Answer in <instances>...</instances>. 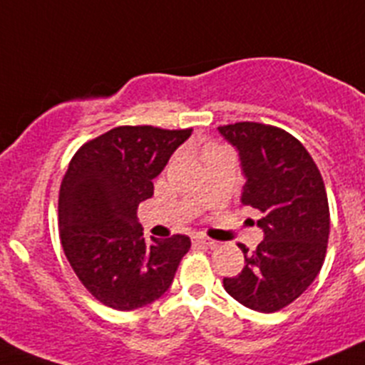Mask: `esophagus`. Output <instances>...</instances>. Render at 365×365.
I'll return each mask as SVG.
<instances>
[{"label":"esophagus","instance_id":"esophagus-1","mask_svg":"<svg viewBox=\"0 0 365 365\" xmlns=\"http://www.w3.org/2000/svg\"><path fill=\"white\" fill-rule=\"evenodd\" d=\"M193 244H197V245H206V247H217V242L215 240H210V238H204V237H195L193 238Z\"/></svg>","mask_w":365,"mask_h":365}]
</instances>
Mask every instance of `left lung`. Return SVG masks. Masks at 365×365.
Instances as JSON below:
<instances>
[{"label":"left lung","mask_w":365,"mask_h":365,"mask_svg":"<svg viewBox=\"0 0 365 365\" xmlns=\"http://www.w3.org/2000/svg\"><path fill=\"white\" fill-rule=\"evenodd\" d=\"M238 152L245 177L242 206L262 211L263 242L249 252L244 269L224 277L232 299L272 314L296 301L314 283L324 263L329 207L321 172L307 148L277 127L242 121L218 127Z\"/></svg>","instance_id":"left-lung-1"}]
</instances>
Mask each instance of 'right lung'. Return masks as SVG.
<instances>
[{"label":"right lung","instance_id":"1","mask_svg":"<svg viewBox=\"0 0 365 365\" xmlns=\"http://www.w3.org/2000/svg\"><path fill=\"white\" fill-rule=\"evenodd\" d=\"M190 136L192 128L116 127L69 163L58 195L62 249L106 307L128 312L154 303L190 251L186 235L147 240L138 222V206L154 195V179Z\"/></svg>","mask_w":365,"mask_h":365}]
</instances>
